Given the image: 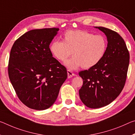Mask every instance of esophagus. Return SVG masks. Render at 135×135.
<instances>
[{"label": "esophagus", "instance_id": "34e87169", "mask_svg": "<svg viewBox=\"0 0 135 135\" xmlns=\"http://www.w3.org/2000/svg\"><path fill=\"white\" fill-rule=\"evenodd\" d=\"M67 74H68V78H71L73 76H75L74 73H73L70 70H67Z\"/></svg>", "mask_w": 135, "mask_h": 135}]
</instances>
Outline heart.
<instances>
[{
	"instance_id": "b5f03b06",
	"label": "heart",
	"mask_w": 135,
	"mask_h": 135,
	"mask_svg": "<svg viewBox=\"0 0 135 135\" xmlns=\"http://www.w3.org/2000/svg\"><path fill=\"white\" fill-rule=\"evenodd\" d=\"M106 48L107 41L103 36L94 35L85 31H70L65 33L63 41L53 42L50 50L53 56L61 62L73 54V57L65 62L70 69L80 67L88 69L99 62Z\"/></svg>"
}]
</instances>
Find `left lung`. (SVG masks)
<instances>
[{"label":"left lung","mask_w":135,"mask_h":135,"mask_svg":"<svg viewBox=\"0 0 135 135\" xmlns=\"http://www.w3.org/2000/svg\"><path fill=\"white\" fill-rule=\"evenodd\" d=\"M96 28L107 37L105 54L95 66L79 73L83 82L79 91L80 100L93 109L108 105L119 95L125 85L130 59L124 41L117 32L104 27Z\"/></svg>","instance_id":"left-lung-1"}]
</instances>
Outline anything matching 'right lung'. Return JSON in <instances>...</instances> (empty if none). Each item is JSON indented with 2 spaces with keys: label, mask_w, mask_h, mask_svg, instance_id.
Masks as SVG:
<instances>
[{
  "label": "right lung",
  "mask_w": 135,
  "mask_h": 135,
  "mask_svg": "<svg viewBox=\"0 0 135 135\" xmlns=\"http://www.w3.org/2000/svg\"><path fill=\"white\" fill-rule=\"evenodd\" d=\"M59 29L31 30L19 37L11 50L9 80L20 101L32 109L52 106L67 78L66 68L53 57L49 48Z\"/></svg>",
  "instance_id": "right-lung-1"
}]
</instances>
